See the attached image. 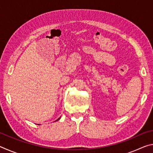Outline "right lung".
<instances>
[{
	"mask_svg": "<svg viewBox=\"0 0 153 153\" xmlns=\"http://www.w3.org/2000/svg\"><path fill=\"white\" fill-rule=\"evenodd\" d=\"M60 119H61V117H59V119H58V120H56V121H58V120H60Z\"/></svg>",
	"mask_w": 153,
	"mask_h": 153,
	"instance_id": "1",
	"label": "right lung"
}]
</instances>
